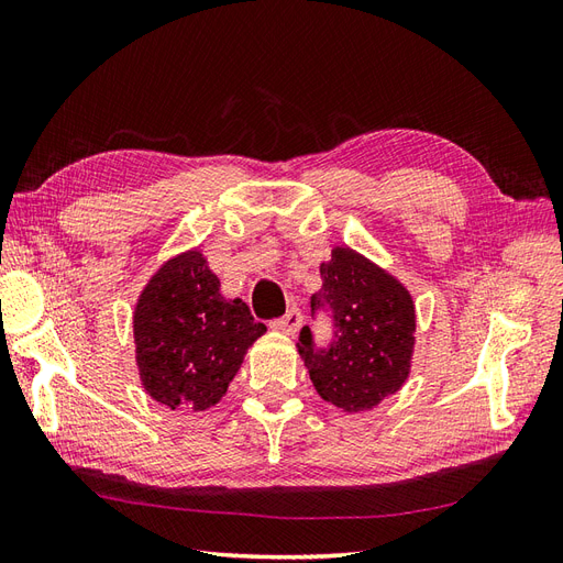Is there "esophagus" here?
<instances>
[{
	"mask_svg": "<svg viewBox=\"0 0 563 563\" xmlns=\"http://www.w3.org/2000/svg\"><path fill=\"white\" fill-rule=\"evenodd\" d=\"M272 327H275V331H279V333H286V335H296L298 331H300V327H302V314H300V310H288L282 319H277L275 323H272Z\"/></svg>",
	"mask_w": 563,
	"mask_h": 563,
	"instance_id": "1",
	"label": "esophagus"
}]
</instances>
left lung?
I'll list each match as a JSON object with an SVG mask.
<instances>
[{"mask_svg": "<svg viewBox=\"0 0 563 563\" xmlns=\"http://www.w3.org/2000/svg\"><path fill=\"white\" fill-rule=\"evenodd\" d=\"M319 269L312 310L333 312L335 340L329 350H314L305 327L298 354L323 401L345 413L371 411L399 391L411 373L416 302L395 275L350 246H335Z\"/></svg>", "mask_w": 563, "mask_h": 563, "instance_id": "1", "label": "left lung"}]
</instances>
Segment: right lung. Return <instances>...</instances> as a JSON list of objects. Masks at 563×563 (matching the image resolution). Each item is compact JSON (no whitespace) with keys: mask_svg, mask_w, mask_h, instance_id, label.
<instances>
[{"mask_svg":"<svg viewBox=\"0 0 563 563\" xmlns=\"http://www.w3.org/2000/svg\"><path fill=\"white\" fill-rule=\"evenodd\" d=\"M265 331L242 298L220 294L201 249L176 253L147 279L133 308L141 385L172 411H207L225 397Z\"/></svg>","mask_w":563,"mask_h":563,"instance_id":"right-lung-1","label":"right lung"}]
</instances>
